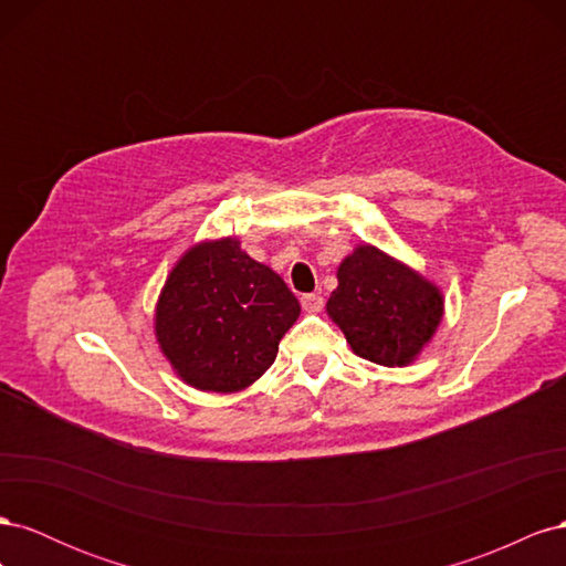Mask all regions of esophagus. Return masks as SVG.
<instances>
[{
	"label": "esophagus",
	"mask_w": 566,
	"mask_h": 566,
	"mask_svg": "<svg viewBox=\"0 0 566 566\" xmlns=\"http://www.w3.org/2000/svg\"><path fill=\"white\" fill-rule=\"evenodd\" d=\"M302 306H304V312L316 314V312H321L323 297L321 295H302Z\"/></svg>",
	"instance_id": "1"
}]
</instances>
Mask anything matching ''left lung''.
Wrapping results in <instances>:
<instances>
[{
	"mask_svg": "<svg viewBox=\"0 0 566 566\" xmlns=\"http://www.w3.org/2000/svg\"><path fill=\"white\" fill-rule=\"evenodd\" d=\"M325 314L356 356L378 366L418 361L443 318V293L420 271L370 243H358L337 266Z\"/></svg>",
	"mask_w": 566,
	"mask_h": 566,
	"instance_id": "obj_1",
	"label": "left lung"
}]
</instances>
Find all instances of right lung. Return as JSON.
Wrapping results in <instances>:
<instances>
[{"label": "right lung", "instance_id": "1", "mask_svg": "<svg viewBox=\"0 0 566 566\" xmlns=\"http://www.w3.org/2000/svg\"><path fill=\"white\" fill-rule=\"evenodd\" d=\"M300 302L235 235L205 238L179 260L153 314L156 342L177 378L200 391L248 389L276 361Z\"/></svg>", "mask_w": 566, "mask_h": 566}]
</instances>
